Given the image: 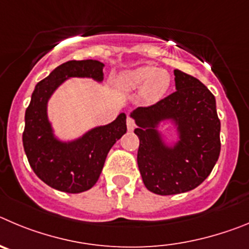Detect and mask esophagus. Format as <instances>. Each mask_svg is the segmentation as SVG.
<instances>
[{
    "instance_id": "1",
    "label": "esophagus",
    "mask_w": 249,
    "mask_h": 249,
    "mask_svg": "<svg viewBox=\"0 0 249 249\" xmlns=\"http://www.w3.org/2000/svg\"><path fill=\"white\" fill-rule=\"evenodd\" d=\"M126 126H127V130H134L135 129V122H134L133 118H130V116H127L126 118Z\"/></svg>"
}]
</instances>
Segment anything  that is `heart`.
<instances>
[{
	"label": "heart",
	"mask_w": 249,
	"mask_h": 249,
	"mask_svg": "<svg viewBox=\"0 0 249 249\" xmlns=\"http://www.w3.org/2000/svg\"><path fill=\"white\" fill-rule=\"evenodd\" d=\"M170 75L166 71L152 66H142L124 71L118 78V86L124 91L142 89L147 102H158L165 95L170 87Z\"/></svg>",
	"instance_id": "heart-1"
}]
</instances>
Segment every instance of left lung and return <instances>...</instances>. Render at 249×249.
<instances>
[{"instance_id":"1","label":"left lung","mask_w":249,"mask_h":249,"mask_svg":"<svg viewBox=\"0 0 249 249\" xmlns=\"http://www.w3.org/2000/svg\"><path fill=\"white\" fill-rule=\"evenodd\" d=\"M176 91L131 116L139 125L138 165L144 185L161 196L176 195L201 185L218 160L221 151L216 99L198 79L175 69ZM172 119L178 124L180 141L174 149L163 145L155 126Z\"/></svg>"}]
</instances>
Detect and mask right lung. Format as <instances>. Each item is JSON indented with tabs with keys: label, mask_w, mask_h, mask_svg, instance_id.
I'll use <instances>...</instances> for the list:
<instances>
[{
	"label": "right lung",
	"mask_w": 249,
	"mask_h": 249,
	"mask_svg": "<svg viewBox=\"0 0 249 249\" xmlns=\"http://www.w3.org/2000/svg\"><path fill=\"white\" fill-rule=\"evenodd\" d=\"M99 60H69L37 83L24 115L22 135L24 152L31 167L44 183L68 194L91 189L104 166L105 159L116 141L126 133V116L120 114L113 123L95 127L71 142L54 139L47 118V102L67 78L103 79Z\"/></svg>",
	"instance_id": "right-lung-1"
}]
</instances>
